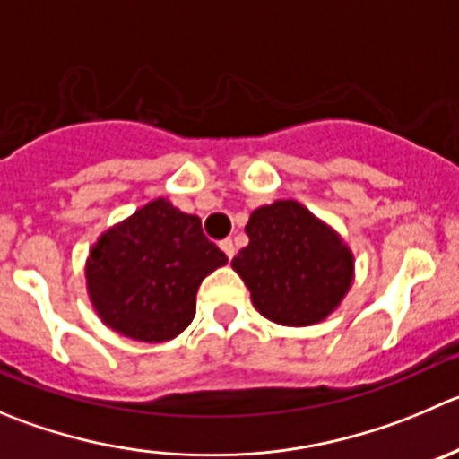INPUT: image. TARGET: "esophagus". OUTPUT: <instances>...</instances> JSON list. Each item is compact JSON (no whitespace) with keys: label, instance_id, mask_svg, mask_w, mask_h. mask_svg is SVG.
<instances>
[{"label":"esophagus","instance_id":"esophagus-1","mask_svg":"<svg viewBox=\"0 0 459 459\" xmlns=\"http://www.w3.org/2000/svg\"><path fill=\"white\" fill-rule=\"evenodd\" d=\"M221 247H222V252H225V255H227V259H232L234 252H237V247H234L232 238H225V241H221Z\"/></svg>","mask_w":459,"mask_h":459}]
</instances>
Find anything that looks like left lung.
I'll return each mask as SVG.
<instances>
[{"label": "left lung", "mask_w": 459, "mask_h": 459, "mask_svg": "<svg viewBox=\"0 0 459 459\" xmlns=\"http://www.w3.org/2000/svg\"><path fill=\"white\" fill-rule=\"evenodd\" d=\"M246 232L250 243L238 250L232 268L268 320L283 326L316 325L351 286V250L295 200L255 209Z\"/></svg>", "instance_id": "8db88e82"}]
</instances>
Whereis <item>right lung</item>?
I'll return each instance as SVG.
<instances>
[{
	"mask_svg": "<svg viewBox=\"0 0 459 459\" xmlns=\"http://www.w3.org/2000/svg\"><path fill=\"white\" fill-rule=\"evenodd\" d=\"M225 264V252L204 237L198 216L157 198L96 241L85 268L87 290L112 331L164 342L189 326L198 286Z\"/></svg>",
	"mask_w": 459,
	"mask_h": 459,
	"instance_id": "right-lung-1",
	"label": "right lung"
}]
</instances>
